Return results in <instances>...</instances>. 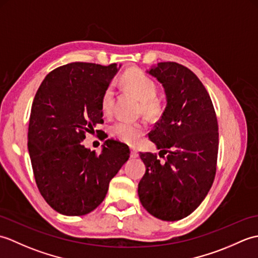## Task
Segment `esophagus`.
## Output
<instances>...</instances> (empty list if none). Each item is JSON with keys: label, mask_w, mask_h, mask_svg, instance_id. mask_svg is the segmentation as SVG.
I'll return each instance as SVG.
<instances>
[{"label": "esophagus", "mask_w": 258, "mask_h": 258, "mask_svg": "<svg viewBox=\"0 0 258 258\" xmlns=\"http://www.w3.org/2000/svg\"><path fill=\"white\" fill-rule=\"evenodd\" d=\"M131 157H132V158L139 157V152L136 151V150H134V149H131Z\"/></svg>", "instance_id": "34e87169"}]
</instances>
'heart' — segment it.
Wrapping results in <instances>:
<instances>
[{
    "label": "heart",
    "mask_w": 258,
    "mask_h": 258,
    "mask_svg": "<svg viewBox=\"0 0 258 258\" xmlns=\"http://www.w3.org/2000/svg\"><path fill=\"white\" fill-rule=\"evenodd\" d=\"M123 85L141 101V112L151 119H156L163 113V104L156 98L157 86L149 75L138 69H130L123 74ZM115 91L114 86L109 84L103 92L102 95V111L104 114H111L114 106ZM145 124L133 122H117L115 123L111 132L123 143L135 145L141 141L145 133Z\"/></svg>",
    "instance_id": "b5f03b06"
}]
</instances>
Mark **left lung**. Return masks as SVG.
I'll return each mask as SVG.
<instances>
[{
	"label": "left lung",
	"instance_id": "8db88e82",
	"mask_svg": "<svg viewBox=\"0 0 258 258\" xmlns=\"http://www.w3.org/2000/svg\"><path fill=\"white\" fill-rule=\"evenodd\" d=\"M146 72L165 91L166 107L149 138L167 156L161 162L152 153H140L146 171L139 183V197L151 215L174 222L193 213L212 187L217 118L204 85L187 68L161 62Z\"/></svg>",
	"mask_w": 258,
	"mask_h": 258
}]
</instances>
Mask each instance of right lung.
Returning a JSON list of instances; mask_svg holds the SVG:
<instances>
[{
	"label": "right lung",
	"instance_id": "right-lung-1",
	"mask_svg": "<svg viewBox=\"0 0 258 258\" xmlns=\"http://www.w3.org/2000/svg\"><path fill=\"white\" fill-rule=\"evenodd\" d=\"M120 68L74 62L48 73L32 104L27 147L35 182L54 211H94L130 157L127 145L107 140L101 154L82 144L102 124V95Z\"/></svg>",
	"mask_w": 258,
	"mask_h": 258
}]
</instances>
